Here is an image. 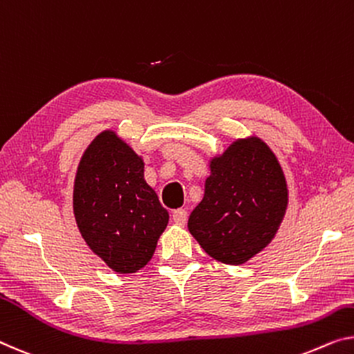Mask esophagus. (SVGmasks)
I'll list each match as a JSON object with an SVG mask.
<instances>
[{"mask_svg": "<svg viewBox=\"0 0 354 354\" xmlns=\"http://www.w3.org/2000/svg\"><path fill=\"white\" fill-rule=\"evenodd\" d=\"M171 218H173V221H175V224H178V225H184V224L187 223V211H186V209H183V208L175 209V211H173Z\"/></svg>", "mask_w": 354, "mask_h": 354, "instance_id": "esophagus-1", "label": "esophagus"}]
</instances>
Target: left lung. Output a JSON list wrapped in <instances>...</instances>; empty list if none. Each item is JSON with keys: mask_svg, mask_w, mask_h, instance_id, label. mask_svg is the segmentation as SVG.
I'll use <instances>...</instances> for the list:
<instances>
[{"mask_svg": "<svg viewBox=\"0 0 354 354\" xmlns=\"http://www.w3.org/2000/svg\"><path fill=\"white\" fill-rule=\"evenodd\" d=\"M205 195L189 216L192 236L213 259L240 266L266 248L288 208V184L257 136L232 143L209 162Z\"/></svg>", "mask_w": 354, "mask_h": 354, "instance_id": "left-lung-1", "label": "left lung"}]
</instances>
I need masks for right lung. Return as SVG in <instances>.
I'll return each mask as SVG.
<instances>
[{"label": "right lung", "instance_id": "right-lung-1", "mask_svg": "<svg viewBox=\"0 0 354 354\" xmlns=\"http://www.w3.org/2000/svg\"><path fill=\"white\" fill-rule=\"evenodd\" d=\"M73 211L87 246L118 273H135L151 261L170 218L146 183L143 157L114 130L84 151Z\"/></svg>", "mask_w": 354, "mask_h": 354}]
</instances>
